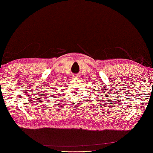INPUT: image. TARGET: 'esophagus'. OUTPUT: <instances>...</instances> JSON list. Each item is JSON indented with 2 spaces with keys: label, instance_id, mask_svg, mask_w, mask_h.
I'll return each instance as SVG.
<instances>
[{
  "label": "esophagus",
  "instance_id": "1",
  "mask_svg": "<svg viewBox=\"0 0 153 153\" xmlns=\"http://www.w3.org/2000/svg\"><path fill=\"white\" fill-rule=\"evenodd\" d=\"M73 77L78 78H79V76H78V75H76V74H75V75H73Z\"/></svg>",
  "mask_w": 153,
  "mask_h": 153
}]
</instances>
